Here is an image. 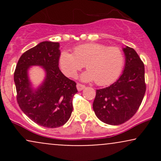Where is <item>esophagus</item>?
I'll return each mask as SVG.
<instances>
[{
    "label": "esophagus",
    "mask_w": 161,
    "mask_h": 161,
    "mask_svg": "<svg viewBox=\"0 0 161 161\" xmlns=\"http://www.w3.org/2000/svg\"><path fill=\"white\" fill-rule=\"evenodd\" d=\"M76 88L77 89H78V91H82V90H83L85 88H86V86H85L84 85L80 84V83H77Z\"/></svg>",
    "instance_id": "1"
}]
</instances>
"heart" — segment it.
<instances>
[{
  "instance_id": "b5f03b06",
  "label": "heart",
  "mask_w": 161,
  "mask_h": 161,
  "mask_svg": "<svg viewBox=\"0 0 161 161\" xmlns=\"http://www.w3.org/2000/svg\"><path fill=\"white\" fill-rule=\"evenodd\" d=\"M125 58L117 47H108L98 43H87L74 47V53L62 51L59 66L64 75L74 77L86 64L88 70L82 73L83 81H95L98 86H108L120 75Z\"/></svg>"
}]
</instances>
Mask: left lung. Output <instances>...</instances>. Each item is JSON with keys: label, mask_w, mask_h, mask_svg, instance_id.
Wrapping results in <instances>:
<instances>
[{"label": "left lung", "mask_w": 161, "mask_h": 161, "mask_svg": "<svg viewBox=\"0 0 161 161\" xmlns=\"http://www.w3.org/2000/svg\"><path fill=\"white\" fill-rule=\"evenodd\" d=\"M123 74L110 86L96 90L95 115L103 123L120 125L135 115L145 96V66L136 51L125 46Z\"/></svg>", "instance_id": "obj_1"}]
</instances>
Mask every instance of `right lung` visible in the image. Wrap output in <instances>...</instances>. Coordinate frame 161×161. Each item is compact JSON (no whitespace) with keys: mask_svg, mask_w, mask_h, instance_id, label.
Instances as JSON below:
<instances>
[{"mask_svg":"<svg viewBox=\"0 0 161 161\" xmlns=\"http://www.w3.org/2000/svg\"><path fill=\"white\" fill-rule=\"evenodd\" d=\"M58 42H42L28 50L18 60L14 72L16 99L20 109L29 119L47 128H57L69 120L73 112V97L76 83L59 69ZM38 65L46 72L43 82L37 89L31 86L27 71Z\"/></svg>","mask_w":161,"mask_h":161,"instance_id":"add662e5","label":"right lung"}]
</instances>
